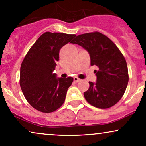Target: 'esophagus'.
Returning <instances> with one entry per match:
<instances>
[{
    "label": "esophagus",
    "mask_w": 146,
    "mask_h": 146,
    "mask_svg": "<svg viewBox=\"0 0 146 146\" xmlns=\"http://www.w3.org/2000/svg\"><path fill=\"white\" fill-rule=\"evenodd\" d=\"M73 80H74V82H79L80 81V79H79L78 78H77V77H74V78H73Z\"/></svg>",
    "instance_id": "34e87169"
}]
</instances>
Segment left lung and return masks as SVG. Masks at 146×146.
<instances>
[{
    "label": "left lung",
    "mask_w": 146,
    "mask_h": 146,
    "mask_svg": "<svg viewBox=\"0 0 146 146\" xmlns=\"http://www.w3.org/2000/svg\"><path fill=\"white\" fill-rule=\"evenodd\" d=\"M86 49L90 65H96L95 83L89 82V88L84 93L90 104L108 108L121 100L128 82L126 61L117 46L105 35L95 31L79 35L71 42Z\"/></svg>",
    "instance_id": "obj_1"
}]
</instances>
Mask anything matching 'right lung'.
<instances>
[{
    "label": "right lung",
    "mask_w": 146,
    "mask_h": 146,
    "mask_svg": "<svg viewBox=\"0 0 146 146\" xmlns=\"http://www.w3.org/2000/svg\"><path fill=\"white\" fill-rule=\"evenodd\" d=\"M75 34L45 32L25 56L21 66L20 85L27 101L38 111L54 112L64 102L73 78H57L53 71L60 48L71 42Z\"/></svg>",
    "instance_id": "add662e5"
}]
</instances>
